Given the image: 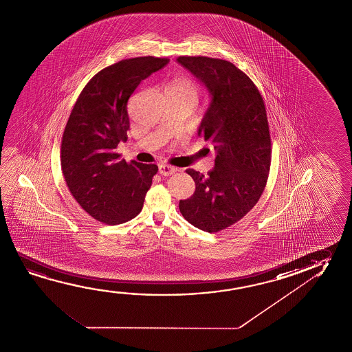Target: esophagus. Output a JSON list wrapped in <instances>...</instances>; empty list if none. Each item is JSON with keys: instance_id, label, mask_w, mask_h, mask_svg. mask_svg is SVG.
Returning a JSON list of instances; mask_svg holds the SVG:
<instances>
[{"instance_id": "obj_1", "label": "esophagus", "mask_w": 352, "mask_h": 352, "mask_svg": "<svg viewBox=\"0 0 352 352\" xmlns=\"http://www.w3.org/2000/svg\"><path fill=\"white\" fill-rule=\"evenodd\" d=\"M158 169H160V174L164 175V177H169V175H172V174L177 172V168L172 167L169 164H160Z\"/></svg>"}]
</instances>
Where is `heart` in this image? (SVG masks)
<instances>
[{"instance_id": "obj_1", "label": "heart", "mask_w": 352, "mask_h": 352, "mask_svg": "<svg viewBox=\"0 0 352 352\" xmlns=\"http://www.w3.org/2000/svg\"><path fill=\"white\" fill-rule=\"evenodd\" d=\"M168 97L178 98V97H196L197 98V86L186 76H178L173 81L168 85Z\"/></svg>"}]
</instances>
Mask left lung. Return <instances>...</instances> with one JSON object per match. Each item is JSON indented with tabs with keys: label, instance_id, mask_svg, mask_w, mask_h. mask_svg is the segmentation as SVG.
I'll list each match as a JSON object with an SVG mask.
<instances>
[{
	"label": "left lung",
	"instance_id": "obj_1",
	"mask_svg": "<svg viewBox=\"0 0 352 352\" xmlns=\"http://www.w3.org/2000/svg\"><path fill=\"white\" fill-rule=\"evenodd\" d=\"M177 61L211 94L197 135L217 153L208 175L186 170L195 192L179 201V210L196 228L214 233L242 219L265 189L271 164L265 104L258 87L230 61L208 56H179Z\"/></svg>",
	"mask_w": 352,
	"mask_h": 352
}]
</instances>
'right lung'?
Instances as JSON below:
<instances>
[{
  "instance_id": "add662e5",
  "label": "right lung",
  "mask_w": 352,
  "mask_h": 352,
  "mask_svg": "<svg viewBox=\"0 0 352 352\" xmlns=\"http://www.w3.org/2000/svg\"><path fill=\"white\" fill-rule=\"evenodd\" d=\"M167 58H125L93 76L76 100L61 142V169L71 195L93 219L120 225L136 217L158 172L156 164L120 160L126 141L127 102Z\"/></svg>"
}]
</instances>
